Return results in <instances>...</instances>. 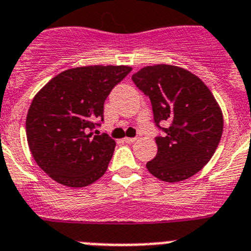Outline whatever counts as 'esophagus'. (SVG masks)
<instances>
[{
  "label": "esophagus",
  "instance_id": "1",
  "mask_svg": "<svg viewBox=\"0 0 251 251\" xmlns=\"http://www.w3.org/2000/svg\"><path fill=\"white\" fill-rule=\"evenodd\" d=\"M136 139L137 138H129V137H126V138H124L123 141L126 142V143H133V142H136Z\"/></svg>",
  "mask_w": 251,
  "mask_h": 251
}]
</instances>
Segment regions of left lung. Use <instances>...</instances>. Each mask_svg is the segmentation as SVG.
<instances>
[{
	"instance_id": "1",
	"label": "left lung",
	"mask_w": 251,
	"mask_h": 251,
	"mask_svg": "<svg viewBox=\"0 0 251 251\" xmlns=\"http://www.w3.org/2000/svg\"><path fill=\"white\" fill-rule=\"evenodd\" d=\"M138 89L152 103L158 152L147 162L150 174L165 182H179L196 175L214 156L224 129V115L211 90L186 69L157 64L132 75Z\"/></svg>"
}]
</instances>
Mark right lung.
Wrapping results in <instances>:
<instances>
[{
  "instance_id": "add662e5",
  "label": "right lung",
  "mask_w": 251,
  "mask_h": 251,
  "mask_svg": "<svg viewBox=\"0 0 251 251\" xmlns=\"http://www.w3.org/2000/svg\"><path fill=\"white\" fill-rule=\"evenodd\" d=\"M127 65L68 69L35 95L26 117V137L37 166L57 183L85 187L105 174L115 148L106 134L94 136L104 101L127 76Z\"/></svg>"
}]
</instances>
